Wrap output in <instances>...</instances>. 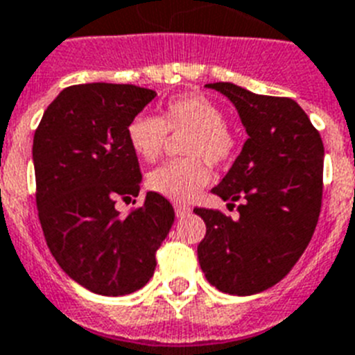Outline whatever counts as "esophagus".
Instances as JSON below:
<instances>
[{
  "instance_id": "34e87169",
  "label": "esophagus",
  "mask_w": 355,
  "mask_h": 355,
  "mask_svg": "<svg viewBox=\"0 0 355 355\" xmlns=\"http://www.w3.org/2000/svg\"><path fill=\"white\" fill-rule=\"evenodd\" d=\"M189 212H191V209L187 207V205H184V203H175V214H177V218L187 216Z\"/></svg>"
}]
</instances>
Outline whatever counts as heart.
<instances>
[{
	"label": "heart",
	"mask_w": 355,
	"mask_h": 355,
	"mask_svg": "<svg viewBox=\"0 0 355 355\" xmlns=\"http://www.w3.org/2000/svg\"><path fill=\"white\" fill-rule=\"evenodd\" d=\"M168 134L180 135L184 159L171 160L148 175V187L173 202L195 198L211 180L209 166H225L236 155L237 141L223 121L218 105L198 92L169 98L159 118L137 114L126 126L132 152L144 162H155L168 143Z\"/></svg>",
	"instance_id": "1"
}]
</instances>
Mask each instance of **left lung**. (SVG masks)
<instances>
[{
  "instance_id": "1",
  "label": "left lung",
  "mask_w": 355,
  "mask_h": 355,
  "mask_svg": "<svg viewBox=\"0 0 355 355\" xmlns=\"http://www.w3.org/2000/svg\"><path fill=\"white\" fill-rule=\"evenodd\" d=\"M216 89L236 105L248 139L214 195L237 205L239 220L195 207L207 227L198 245L205 279L246 297L275 286L309 245L323 193V143L291 98L263 96L230 82Z\"/></svg>"
}]
</instances>
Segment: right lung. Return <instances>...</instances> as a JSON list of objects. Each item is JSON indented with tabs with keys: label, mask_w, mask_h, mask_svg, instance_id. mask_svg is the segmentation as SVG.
<instances>
[{
	"label": "right lung",
	"mask_w": 355,
	"mask_h": 355,
	"mask_svg": "<svg viewBox=\"0 0 355 355\" xmlns=\"http://www.w3.org/2000/svg\"><path fill=\"white\" fill-rule=\"evenodd\" d=\"M155 98L130 84L64 89L33 135L35 202L49 252L89 291L121 297L143 288L175 221L164 196L150 191L119 216L116 202L139 195L141 169L126 126Z\"/></svg>",
	"instance_id": "add662e5"
}]
</instances>
